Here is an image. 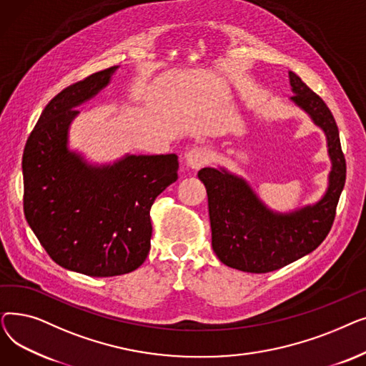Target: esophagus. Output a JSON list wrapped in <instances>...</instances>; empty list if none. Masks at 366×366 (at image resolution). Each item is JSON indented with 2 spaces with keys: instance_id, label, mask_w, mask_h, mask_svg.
<instances>
[{
  "instance_id": "esophagus-1",
  "label": "esophagus",
  "mask_w": 366,
  "mask_h": 366,
  "mask_svg": "<svg viewBox=\"0 0 366 366\" xmlns=\"http://www.w3.org/2000/svg\"><path fill=\"white\" fill-rule=\"evenodd\" d=\"M207 162H209V154L204 148L196 147L193 149H189L185 156V163L189 169H200Z\"/></svg>"
}]
</instances>
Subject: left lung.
Masks as SVG:
<instances>
[{"instance_id":"1","label":"left lung","mask_w":366,"mask_h":366,"mask_svg":"<svg viewBox=\"0 0 366 366\" xmlns=\"http://www.w3.org/2000/svg\"><path fill=\"white\" fill-rule=\"evenodd\" d=\"M290 86L294 94L290 101L325 133L328 147V185L317 202L280 212L267 206L243 177L224 166L203 167L197 173L207 193L214 252L222 264L246 273L274 272L313 252L330 233L345 182V160L332 112L292 71Z\"/></svg>"}]
</instances>
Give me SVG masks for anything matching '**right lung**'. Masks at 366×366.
<instances>
[{"label": "right lung", "instance_id": "add662e5", "mask_svg": "<svg viewBox=\"0 0 366 366\" xmlns=\"http://www.w3.org/2000/svg\"><path fill=\"white\" fill-rule=\"evenodd\" d=\"M119 68L56 94L29 134L22 160L24 209L34 234L56 264L92 277L142 265L151 246L149 209L178 179L177 154H124L99 164L69 147L76 108L99 94Z\"/></svg>", "mask_w": 366, "mask_h": 366}]
</instances>
